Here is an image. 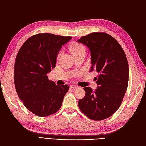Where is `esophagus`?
<instances>
[{
	"instance_id": "34e87169",
	"label": "esophagus",
	"mask_w": 146,
	"mask_h": 146,
	"mask_svg": "<svg viewBox=\"0 0 146 146\" xmlns=\"http://www.w3.org/2000/svg\"><path fill=\"white\" fill-rule=\"evenodd\" d=\"M78 88V86H77L76 85H72L70 86V89H77Z\"/></svg>"
}]
</instances>
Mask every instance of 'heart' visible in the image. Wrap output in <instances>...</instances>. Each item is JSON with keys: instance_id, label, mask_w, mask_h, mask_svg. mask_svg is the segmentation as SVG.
Listing matches in <instances>:
<instances>
[{"instance_id": "heart-1", "label": "heart", "mask_w": 146, "mask_h": 146, "mask_svg": "<svg viewBox=\"0 0 146 146\" xmlns=\"http://www.w3.org/2000/svg\"><path fill=\"white\" fill-rule=\"evenodd\" d=\"M69 49L74 56L85 53V47L82 44L78 42H75L70 44L69 47Z\"/></svg>"}]
</instances>
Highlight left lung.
<instances>
[{"label": "left lung", "mask_w": 146, "mask_h": 146, "mask_svg": "<svg viewBox=\"0 0 146 146\" xmlns=\"http://www.w3.org/2000/svg\"><path fill=\"white\" fill-rule=\"evenodd\" d=\"M77 41L90 50V71L95 69L99 73L98 88L93 91L84 88L86 94L78 100V107L90 119L104 120L117 111L125 94L129 76L127 57L119 42L106 33H91Z\"/></svg>", "instance_id": "8db88e82"}]
</instances>
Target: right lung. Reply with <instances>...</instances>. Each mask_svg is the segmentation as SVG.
<instances>
[{
    "label": "right lung",
    "instance_id": "add662e5",
    "mask_svg": "<svg viewBox=\"0 0 146 146\" xmlns=\"http://www.w3.org/2000/svg\"><path fill=\"white\" fill-rule=\"evenodd\" d=\"M71 36L39 33L29 38L17 53L14 69L17 94L30 111L46 117L58 111L69 86L56 85L47 74L54 69L62 46Z\"/></svg>",
    "mask_w": 146,
    "mask_h": 146
}]
</instances>
